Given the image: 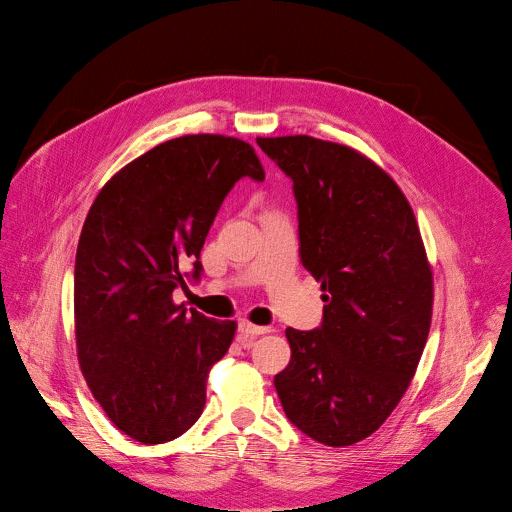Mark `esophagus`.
I'll use <instances>...</instances> for the list:
<instances>
[{"label":"esophagus","instance_id":"34e87169","mask_svg":"<svg viewBox=\"0 0 512 512\" xmlns=\"http://www.w3.org/2000/svg\"><path fill=\"white\" fill-rule=\"evenodd\" d=\"M269 332V328L267 326H255V324H251V322H239V342L243 344V346H251V342H253V338H257V336H261V334H267Z\"/></svg>","mask_w":512,"mask_h":512}]
</instances>
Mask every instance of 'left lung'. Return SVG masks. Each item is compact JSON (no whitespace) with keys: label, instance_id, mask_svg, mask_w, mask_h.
Listing matches in <instances>:
<instances>
[{"label":"left lung","instance_id":"1","mask_svg":"<svg viewBox=\"0 0 512 512\" xmlns=\"http://www.w3.org/2000/svg\"><path fill=\"white\" fill-rule=\"evenodd\" d=\"M294 182L302 265L322 283L320 328H287L273 385L287 419L342 448L375 433L427 342L433 277L415 214L375 162L310 135L257 137Z\"/></svg>","mask_w":512,"mask_h":512}]
</instances>
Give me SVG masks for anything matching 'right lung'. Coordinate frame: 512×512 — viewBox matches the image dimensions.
<instances>
[{
    "instance_id": "1",
    "label": "right lung",
    "mask_w": 512,
    "mask_h": 512,
    "mask_svg": "<svg viewBox=\"0 0 512 512\" xmlns=\"http://www.w3.org/2000/svg\"><path fill=\"white\" fill-rule=\"evenodd\" d=\"M265 180L247 141L184 135L119 170L95 198L75 261V332L83 375L107 417L141 444L188 431L206 403V379L235 336L176 306L200 249L241 178ZM192 266V272H184Z\"/></svg>"
}]
</instances>
